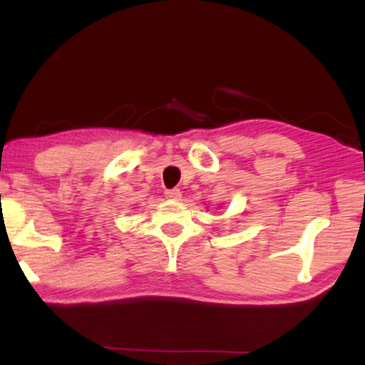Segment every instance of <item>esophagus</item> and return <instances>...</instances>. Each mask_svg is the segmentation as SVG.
I'll return each instance as SVG.
<instances>
[{"instance_id": "esophagus-1", "label": "esophagus", "mask_w": 365, "mask_h": 365, "mask_svg": "<svg viewBox=\"0 0 365 365\" xmlns=\"http://www.w3.org/2000/svg\"><path fill=\"white\" fill-rule=\"evenodd\" d=\"M164 194H166V197L169 199V201H179V199H181V196H182L179 189H168V191Z\"/></svg>"}]
</instances>
